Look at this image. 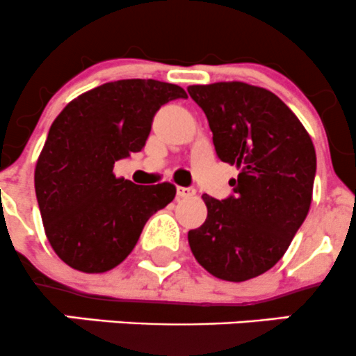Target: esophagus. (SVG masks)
<instances>
[{
    "label": "esophagus",
    "instance_id": "esophagus-1",
    "mask_svg": "<svg viewBox=\"0 0 356 356\" xmlns=\"http://www.w3.org/2000/svg\"><path fill=\"white\" fill-rule=\"evenodd\" d=\"M196 194V189L194 188H182V186H177V197H191Z\"/></svg>",
    "mask_w": 356,
    "mask_h": 356
}]
</instances>
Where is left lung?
Here are the masks:
<instances>
[{"label":"left lung","mask_w":356,"mask_h":356,"mask_svg":"<svg viewBox=\"0 0 356 356\" xmlns=\"http://www.w3.org/2000/svg\"><path fill=\"white\" fill-rule=\"evenodd\" d=\"M222 162L238 168L227 200L203 194L204 223L189 230L194 257L225 282H245L283 257L312 201L316 149L297 115L266 88L242 81L191 85Z\"/></svg>","instance_id":"8db88e82"}]
</instances>
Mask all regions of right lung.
Segmentation results:
<instances>
[{"mask_svg":"<svg viewBox=\"0 0 356 356\" xmlns=\"http://www.w3.org/2000/svg\"><path fill=\"white\" fill-rule=\"evenodd\" d=\"M186 97L159 80L111 81L54 119L33 181L47 241L68 266L106 273L121 264L149 216L174 200L170 182L136 186L112 170L145 147L156 111Z\"/></svg>","mask_w":356,"mask_h":356,"instance_id":"1","label":"right lung"}]
</instances>
